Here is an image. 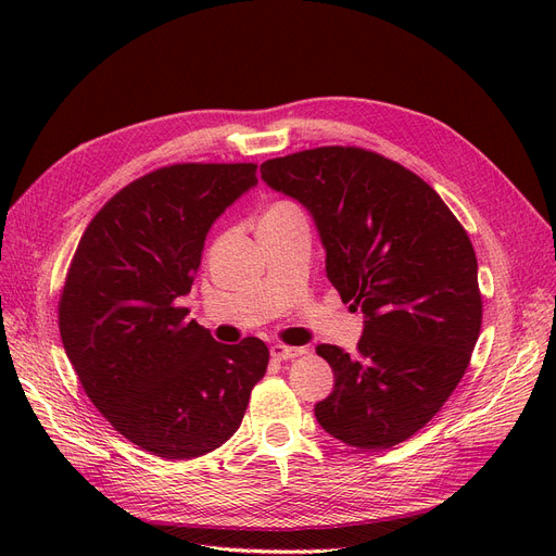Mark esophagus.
Instances as JSON below:
<instances>
[{"mask_svg": "<svg viewBox=\"0 0 556 556\" xmlns=\"http://www.w3.org/2000/svg\"><path fill=\"white\" fill-rule=\"evenodd\" d=\"M306 354L304 346H288V344H273L270 346V356L275 361H293Z\"/></svg>", "mask_w": 556, "mask_h": 556, "instance_id": "1", "label": "esophagus"}]
</instances>
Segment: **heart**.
Returning <instances> with one entry per match:
<instances>
[{
	"label": "heart",
	"instance_id": "heart-1",
	"mask_svg": "<svg viewBox=\"0 0 556 556\" xmlns=\"http://www.w3.org/2000/svg\"><path fill=\"white\" fill-rule=\"evenodd\" d=\"M283 210H295V207H293V204H288V202H277V204H273V207L268 210V214L270 212H283Z\"/></svg>",
	"mask_w": 556,
	"mask_h": 556
}]
</instances>
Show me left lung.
I'll list each match as a JSON object with an SVG mask.
<instances>
[{
	"label": "left lung",
	"instance_id": "8db88e82",
	"mask_svg": "<svg viewBox=\"0 0 556 556\" xmlns=\"http://www.w3.org/2000/svg\"><path fill=\"white\" fill-rule=\"evenodd\" d=\"M261 178L311 212L329 281L367 317L354 356L315 349L336 376L317 424L365 451L405 442L442 410L480 336L469 233L417 173L356 146L268 160Z\"/></svg>",
	"mask_w": 556,
	"mask_h": 556
}]
</instances>
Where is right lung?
Masks as SVG:
<instances>
[{
  "label": "right lung",
  "instance_id": "add662e5",
  "mask_svg": "<svg viewBox=\"0 0 556 556\" xmlns=\"http://www.w3.org/2000/svg\"><path fill=\"white\" fill-rule=\"evenodd\" d=\"M254 185L245 162L146 173L103 204L70 263L58 302L67 358L97 410L151 455L223 446L268 369L266 342H216L180 306L212 223Z\"/></svg>",
  "mask_w": 556,
  "mask_h": 556
}]
</instances>
